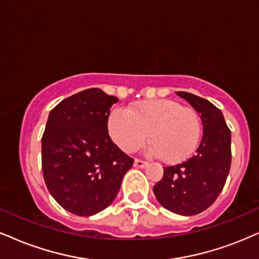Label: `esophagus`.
Listing matches in <instances>:
<instances>
[{"instance_id":"esophagus-1","label":"esophagus","mask_w":259,"mask_h":259,"mask_svg":"<svg viewBox=\"0 0 259 259\" xmlns=\"http://www.w3.org/2000/svg\"><path fill=\"white\" fill-rule=\"evenodd\" d=\"M146 164H148V162L143 161V159H139V158L135 159V167L137 168H144Z\"/></svg>"}]
</instances>
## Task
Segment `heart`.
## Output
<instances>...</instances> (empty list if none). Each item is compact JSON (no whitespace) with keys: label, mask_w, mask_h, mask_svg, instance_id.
<instances>
[{"label":"heart","mask_w":259,"mask_h":259,"mask_svg":"<svg viewBox=\"0 0 259 259\" xmlns=\"http://www.w3.org/2000/svg\"><path fill=\"white\" fill-rule=\"evenodd\" d=\"M113 142L124 152H135L148 139L152 152L167 163L190 157L202 135V121L196 109L170 100L137 103L128 111L115 109L108 120Z\"/></svg>","instance_id":"b5f03b06"}]
</instances>
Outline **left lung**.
<instances>
[{"label": "left lung", "mask_w": 259, "mask_h": 259, "mask_svg": "<svg viewBox=\"0 0 259 259\" xmlns=\"http://www.w3.org/2000/svg\"><path fill=\"white\" fill-rule=\"evenodd\" d=\"M177 94L199 114L203 137L190 158L164 167L154 193L164 209L191 216L207 209L223 190L232 162L231 130L222 111L211 102L190 92Z\"/></svg>", "instance_id": "left-lung-1"}]
</instances>
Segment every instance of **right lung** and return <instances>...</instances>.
I'll use <instances>...</instances> for the list:
<instances>
[{"label":"right lung","mask_w":259,"mask_h":259,"mask_svg":"<svg viewBox=\"0 0 259 259\" xmlns=\"http://www.w3.org/2000/svg\"><path fill=\"white\" fill-rule=\"evenodd\" d=\"M117 98L88 89L50 111L41 137V169L49 192L67 211L91 216L113 203L135 159L108 133Z\"/></svg>","instance_id":"right-lung-1"}]
</instances>
